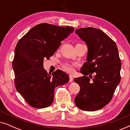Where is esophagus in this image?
<instances>
[{
	"instance_id": "obj_1",
	"label": "esophagus",
	"mask_w": 130,
	"mask_h": 130,
	"mask_svg": "<svg viewBox=\"0 0 130 130\" xmlns=\"http://www.w3.org/2000/svg\"><path fill=\"white\" fill-rule=\"evenodd\" d=\"M73 80H74V78H73L72 75L69 76V82H72Z\"/></svg>"
}]
</instances>
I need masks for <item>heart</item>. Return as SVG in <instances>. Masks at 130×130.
Listing matches in <instances>:
<instances>
[{
    "label": "heart",
    "instance_id": "obj_1",
    "mask_svg": "<svg viewBox=\"0 0 130 130\" xmlns=\"http://www.w3.org/2000/svg\"><path fill=\"white\" fill-rule=\"evenodd\" d=\"M77 65L78 64L76 63L65 62L62 65V68L67 72L72 74V73L74 72L75 67H76Z\"/></svg>",
    "mask_w": 130,
    "mask_h": 130
}]
</instances>
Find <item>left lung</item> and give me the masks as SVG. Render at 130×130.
<instances>
[{"mask_svg":"<svg viewBox=\"0 0 130 130\" xmlns=\"http://www.w3.org/2000/svg\"><path fill=\"white\" fill-rule=\"evenodd\" d=\"M75 32L85 42L88 49L87 62L80 71L84 76L74 79L80 87L75 103L82 110H98L110 102L120 82L121 62L117 46L100 29L79 28Z\"/></svg>","mask_w":130,"mask_h":130,"instance_id":"1","label":"left lung"}]
</instances>
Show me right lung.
<instances>
[{
  "mask_svg": "<svg viewBox=\"0 0 130 130\" xmlns=\"http://www.w3.org/2000/svg\"><path fill=\"white\" fill-rule=\"evenodd\" d=\"M74 29L41 23L32 28L18 41L12 62L14 85L31 107L43 108L54 101L56 87L69 81L62 71L49 75L43 67L44 58L49 59Z\"/></svg>",
  "mask_w": 130,
  "mask_h": 130,
  "instance_id": "obj_1",
  "label": "right lung"
}]
</instances>
